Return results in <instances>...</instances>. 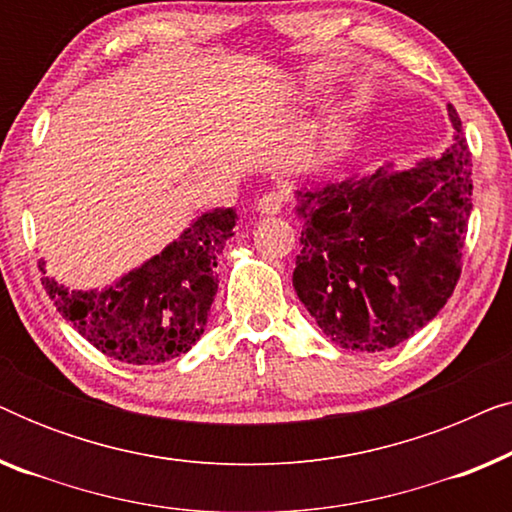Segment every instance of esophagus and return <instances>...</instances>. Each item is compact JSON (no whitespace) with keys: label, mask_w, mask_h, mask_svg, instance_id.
<instances>
[{"label":"esophagus","mask_w":512,"mask_h":512,"mask_svg":"<svg viewBox=\"0 0 512 512\" xmlns=\"http://www.w3.org/2000/svg\"><path fill=\"white\" fill-rule=\"evenodd\" d=\"M282 205H284V195L277 191H270V193H265L261 200H258L256 212L261 216H275L282 212Z\"/></svg>","instance_id":"obj_1"}]
</instances>
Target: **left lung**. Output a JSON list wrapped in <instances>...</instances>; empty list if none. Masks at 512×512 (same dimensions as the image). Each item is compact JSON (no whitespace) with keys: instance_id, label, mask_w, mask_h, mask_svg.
Listing matches in <instances>:
<instances>
[{"instance_id":"obj_1","label":"left lung","mask_w":512,"mask_h":512,"mask_svg":"<svg viewBox=\"0 0 512 512\" xmlns=\"http://www.w3.org/2000/svg\"><path fill=\"white\" fill-rule=\"evenodd\" d=\"M438 156L296 188L293 289L326 338L352 352L401 345L443 310L471 216V151L457 111Z\"/></svg>"}]
</instances>
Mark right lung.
Returning a JSON list of instances; mask_svg holds the SVG:
<instances>
[{"label":"right lung","mask_w":512,"mask_h":512,"mask_svg":"<svg viewBox=\"0 0 512 512\" xmlns=\"http://www.w3.org/2000/svg\"><path fill=\"white\" fill-rule=\"evenodd\" d=\"M237 212L216 207L188 223L177 240L104 289H69L46 275V293L102 354L132 366H158L186 354L205 333L219 289L216 256L233 237Z\"/></svg>","instance_id":"obj_1"}]
</instances>
